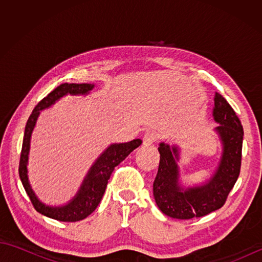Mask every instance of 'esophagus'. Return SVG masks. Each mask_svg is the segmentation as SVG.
<instances>
[{"label":"esophagus","instance_id":"1","mask_svg":"<svg viewBox=\"0 0 262 262\" xmlns=\"http://www.w3.org/2000/svg\"><path fill=\"white\" fill-rule=\"evenodd\" d=\"M158 138V134L155 132L147 130L143 136V145L144 146H151L155 143Z\"/></svg>","mask_w":262,"mask_h":262}]
</instances>
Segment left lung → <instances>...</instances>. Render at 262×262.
Masks as SVG:
<instances>
[{
	"instance_id": "1",
	"label": "left lung",
	"mask_w": 262,
	"mask_h": 262,
	"mask_svg": "<svg viewBox=\"0 0 262 262\" xmlns=\"http://www.w3.org/2000/svg\"><path fill=\"white\" fill-rule=\"evenodd\" d=\"M213 118L222 152L215 170L205 180L183 183L180 174L181 148L177 144H159L160 164L153 183L158 207L172 219L190 220L220 209L240 174L243 127L223 96L215 92Z\"/></svg>"
}]
</instances>
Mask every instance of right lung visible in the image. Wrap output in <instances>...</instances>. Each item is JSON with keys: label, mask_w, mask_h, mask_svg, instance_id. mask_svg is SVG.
Here are the masks:
<instances>
[{"label": "right lung", "mask_w": 262, "mask_h": 262, "mask_svg": "<svg viewBox=\"0 0 262 262\" xmlns=\"http://www.w3.org/2000/svg\"><path fill=\"white\" fill-rule=\"evenodd\" d=\"M94 86L96 84H91V83H63L36 105V108L33 109L32 114L27 121L24 143H22L19 176L33 207L36 208L38 213L47 216L49 219L60 222H77L84 220L85 217L93 213L94 209L98 207L99 203L101 202L105 187H107L108 180L115 166L121 163L130 154V152L142 144V140L140 138L127 143L110 144L89 169L75 196L66 204L58 206L47 205L38 198L30 185L29 177H28V161H29L31 135L33 129H35L38 117L40 116L42 110L52 107L63 97L88 96Z\"/></svg>", "instance_id": "add662e5"}]
</instances>
